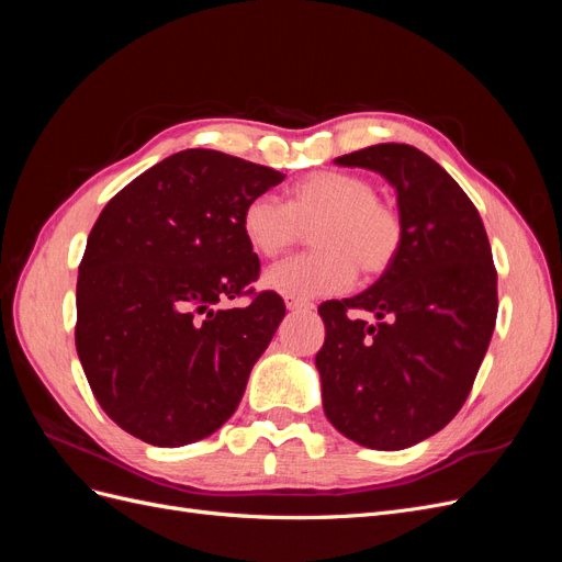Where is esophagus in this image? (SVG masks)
I'll list each match as a JSON object with an SVG mask.
<instances>
[{"label":"esophagus","instance_id":"esophagus-1","mask_svg":"<svg viewBox=\"0 0 562 562\" xmlns=\"http://www.w3.org/2000/svg\"><path fill=\"white\" fill-rule=\"evenodd\" d=\"M285 307L291 312H312L314 304L304 302V300H295V297H285Z\"/></svg>","mask_w":562,"mask_h":562}]
</instances>
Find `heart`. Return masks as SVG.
<instances>
[{"label": "heart", "mask_w": 562, "mask_h": 562, "mask_svg": "<svg viewBox=\"0 0 562 562\" xmlns=\"http://www.w3.org/2000/svg\"><path fill=\"white\" fill-rule=\"evenodd\" d=\"M310 229L316 250L283 260L265 274V285L283 297L307 302L342 293L356 269L368 279L380 277L396 262L405 241L401 213L378 199V187L368 178L345 171L310 173L293 184L288 201L258 194L241 211L244 239L262 258L293 248Z\"/></svg>", "instance_id": "1"}]
</instances>
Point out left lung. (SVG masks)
Listing matches in <instances>:
<instances>
[{"instance_id": "8db88e82", "label": "left lung", "mask_w": 562, "mask_h": 562, "mask_svg": "<svg viewBox=\"0 0 562 562\" xmlns=\"http://www.w3.org/2000/svg\"><path fill=\"white\" fill-rule=\"evenodd\" d=\"M335 161L396 187L405 241L368 291L318 307L323 411L359 446L403 450L464 405L495 330L497 269L471 199L417 147L382 143Z\"/></svg>"}]
</instances>
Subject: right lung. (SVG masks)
<instances>
[{
    "instance_id": "obj_1",
    "label": "right lung",
    "mask_w": 562,
    "mask_h": 562,
    "mask_svg": "<svg viewBox=\"0 0 562 562\" xmlns=\"http://www.w3.org/2000/svg\"><path fill=\"white\" fill-rule=\"evenodd\" d=\"M285 176L215 149L151 166L98 215L77 277V353L112 422L159 448L234 415L285 304L255 293L246 203ZM248 296L246 308H227Z\"/></svg>"
}]
</instances>
